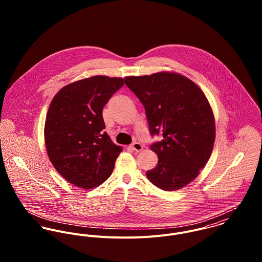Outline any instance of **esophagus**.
I'll use <instances>...</instances> for the list:
<instances>
[{"label":"esophagus","instance_id":"34e87169","mask_svg":"<svg viewBox=\"0 0 262 262\" xmlns=\"http://www.w3.org/2000/svg\"><path fill=\"white\" fill-rule=\"evenodd\" d=\"M131 148L134 150V151H136V152H140L141 150L143 149V146L139 142H133L131 144Z\"/></svg>","mask_w":262,"mask_h":262}]
</instances>
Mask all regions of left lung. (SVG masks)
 Listing matches in <instances>:
<instances>
[{
	"label": "left lung",
	"mask_w": 262,
	"mask_h": 262,
	"mask_svg": "<svg viewBox=\"0 0 262 262\" xmlns=\"http://www.w3.org/2000/svg\"><path fill=\"white\" fill-rule=\"evenodd\" d=\"M126 85L144 106L150 135H162L150 144L157 165L146 171L163 190H177L192 182L209 160L215 141V120L202 90L184 75L157 73L125 77Z\"/></svg>",
	"instance_id": "8db88e82"
}]
</instances>
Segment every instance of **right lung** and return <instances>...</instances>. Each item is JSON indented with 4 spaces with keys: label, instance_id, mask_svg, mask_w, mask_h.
Listing matches in <instances>:
<instances>
[{
    "label": "right lung",
    "instance_id": "1",
    "mask_svg": "<svg viewBox=\"0 0 262 262\" xmlns=\"http://www.w3.org/2000/svg\"><path fill=\"white\" fill-rule=\"evenodd\" d=\"M123 84V78L105 75L77 80L62 88L49 106L44 128L48 157L76 187H98L113 172L122 147L104 131L102 113Z\"/></svg>",
    "mask_w": 262,
    "mask_h": 262
}]
</instances>
